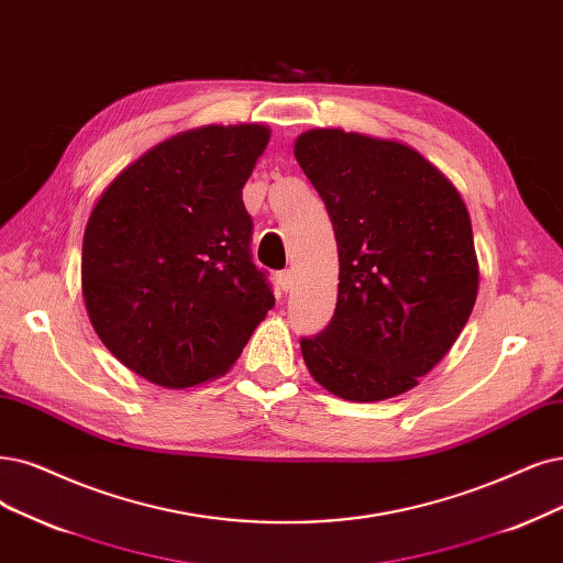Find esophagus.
<instances>
[{
    "instance_id": "34e87169",
    "label": "esophagus",
    "mask_w": 563,
    "mask_h": 563,
    "mask_svg": "<svg viewBox=\"0 0 563 563\" xmlns=\"http://www.w3.org/2000/svg\"><path fill=\"white\" fill-rule=\"evenodd\" d=\"M278 285H280V289L283 292H289V289L295 287V271H280L278 274Z\"/></svg>"
}]
</instances>
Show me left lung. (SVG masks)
<instances>
[{
    "mask_svg": "<svg viewBox=\"0 0 563 563\" xmlns=\"http://www.w3.org/2000/svg\"><path fill=\"white\" fill-rule=\"evenodd\" d=\"M295 157L339 245V299L303 362L345 401L412 389L460 339L477 297L473 229L456 187L406 143L308 130Z\"/></svg>",
    "mask_w": 563,
    "mask_h": 563,
    "instance_id": "obj_1",
    "label": "left lung"
}]
</instances>
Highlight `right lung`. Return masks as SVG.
<instances>
[{"label": "right lung", "instance_id": "right-lung-1", "mask_svg": "<svg viewBox=\"0 0 563 563\" xmlns=\"http://www.w3.org/2000/svg\"><path fill=\"white\" fill-rule=\"evenodd\" d=\"M268 139L260 122L180 132L120 172L95 203L82 301L101 343L141 378L185 389L224 376L274 308L250 260L243 206Z\"/></svg>", "mask_w": 563, "mask_h": 563}]
</instances>
